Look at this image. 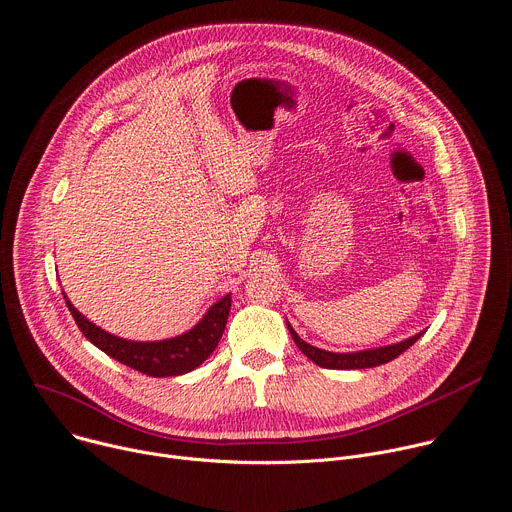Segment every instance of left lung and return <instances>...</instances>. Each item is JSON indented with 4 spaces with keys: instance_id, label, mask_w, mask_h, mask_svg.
<instances>
[{
    "instance_id": "obj_1",
    "label": "left lung",
    "mask_w": 512,
    "mask_h": 512,
    "mask_svg": "<svg viewBox=\"0 0 512 512\" xmlns=\"http://www.w3.org/2000/svg\"><path fill=\"white\" fill-rule=\"evenodd\" d=\"M288 329L290 335L294 339V343L298 345V349L312 359L316 365L320 367H327V369H365V367H376L382 363H388L392 359H396L400 353H404L410 345H414L418 339L425 335L423 333H416L410 339H404L400 343L394 345H386V347H378V349H367V351H355V353H333V351H324L318 347H312L310 343L302 341L298 337V333L292 329V324L288 322Z\"/></svg>"
}]
</instances>
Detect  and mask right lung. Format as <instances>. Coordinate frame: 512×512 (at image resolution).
Returning <instances> with one entry per match:
<instances>
[{"instance_id":"add662e5","label":"right lung","mask_w":512,"mask_h":512,"mask_svg":"<svg viewBox=\"0 0 512 512\" xmlns=\"http://www.w3.org/2000/svg\"><path fill=\"white\" fill-rule=\"evenodd\" d=\"M230 302H232L230 294H226L214 306H210L204 318L188 333L173 339H165V341H151V343L126 341L116 335H110L100 327H96L91 320H87L69 300H67V306L77 322L79 331L89 343H94L112 359L136 371H141V374H147L151 378H169V376L188 374V371L196 369L212 355V351L216 349L224 333L228 312H230Z\"/></svg>"}]
</instances>
